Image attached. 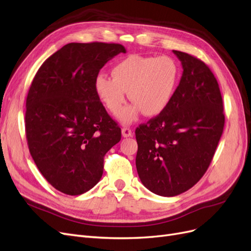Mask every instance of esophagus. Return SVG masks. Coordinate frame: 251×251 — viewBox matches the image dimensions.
<instances>
[{
	"label": "esophagus",
	"instance_id": "esophagus-1",
	"mask_svg": "<svg viewBox=\"0 0 251 251\" xmlns=\"http://www.w3.org/2000/svg\"><path fill=\"white\" fill-rule=\"evenodd\" d=\"M122 135H123V137H129V136H131V135H132L131 129H129V128H122Z\"/></svg>",
	"mask_w": 251,
	"mask_h": 251
}]
</instances>
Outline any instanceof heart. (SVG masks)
<instances>
[{
	"label": "heart",
	"instance_id": "heart-1",
	"mask_svg": "<svg viewBox=\"0 0 251 251\" xmlns=\"http://www.w3.org/2000/svg\"><path fill=\"white\" fill-rule=\"evenodd\" d=\"M112 78L101 74L95 80V92L112 115L119 116L127 100L133 104L127 107L121 120L131 124L139 115L156 117L171 103L179 82L180 70L170 56L132 55L121 60L111 70Z\"/></svg>",
	"mask_w": 251,
	"mask_h": 251
}]
</instances>
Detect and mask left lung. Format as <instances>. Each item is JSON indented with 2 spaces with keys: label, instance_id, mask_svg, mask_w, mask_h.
I'll list each match as a JSON object with an SVG mask.
<instances>
[{
  "label": "left lung",
  "instance_id": "1",
  "mask_svg": "<svg viewBox=\"0 0 251 251\" xmlns=\"http://www.w3.org/2000/svg\"><path fill=\"white\" fill-rule=\"evenodd\" d=\"M182 76L167 109L135 130V165L152 193L173 197L195 185L211 164L223 132L219 85L206 64L173 50Z\"/></svg>",
  "mask_w": 251,
  "mask_h": 251
}]
</instances>
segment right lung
<instances>
[{"label": "right lung", "instance_id": "right-lung-1", "mask_svg": "<svg viewBox=\"0 0 251 251\" xmlns=\"http://www.w3.org/2000/svg\"><path fill=\"white\" fill-rule=\"evenodd\" d=\"M126 49L119 44L71 43L50 56L32 81L26 101L28 147L52 187L71 196L98 183L106 152L121 128L95 92L100 70Z\"/></svg>", "mask_w": 251, "mask_h": 251}]
</instances>
